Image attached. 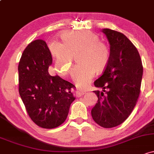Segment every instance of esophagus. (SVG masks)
I'll return each mask as SVG.
<instances>
[{
  "instance_id": "34e87169",
  "label": "esophagus",
  "mask_w": 154,
  "mask_h": 154,
  "mask_svg": "<svg viewBox=\"0 0 154 154\" xmlns=\"http://www.w3.org/2000/svg\"><path fill=\"white\" fill-rule=\"evenodd\" d=\"M86 93L85 91H81V90H77L76 91V95L78 97H81L82 95H84Z\"/></svg>"
}]
</instances>
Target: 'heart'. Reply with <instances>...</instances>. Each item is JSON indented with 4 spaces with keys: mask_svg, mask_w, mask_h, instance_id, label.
I'll list each match as a JSON object with an SVG mask.
<instances>
[{
    "mask_svg": "<svg viewBox=\"0 0 154 154\" xmlns=\"http://www.w3.org/2000/svg\"><path fill=\"white\" fill-rule=\"evenodd\" d=\"M62 42L54 41L49 45L55 59V70L62 75H67L72 64V56L76 55L79 62L71 72L76 87L85 89L97 71L103 70L109 58L106 45L98 40L92 31H66L61 34Z\"/></svg>",
    "mask_w": 154,
    "mask_h": 154,
    "instance_id": "heart-1",
    "label": "heart"
}]
</instances>
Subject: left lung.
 I'll use <instances>...</instances> for the list:
<instances>
[{
    "label": "left lung",
    "mask_w": 154,
    "mask_h": 154,
    "mask_svg": "<svg viewBox=\"0 0 154 154\" xmlns=\"http://www.w3.org/2000/svg\"><path fill=\"white\" fill-rule=\"evenodd\" d=\"M101 31L110 45V54L103 74L94 82L102 92L94 91L98 100L91 114L95 123L109 128L123 123L133 111L143 67L136 47L123 34L109 29Z\"/></svg>",
    "instance_id": "1"
}]
</instances>
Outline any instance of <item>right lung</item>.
<instances>
[{"label":"right lung","instance_id":"1","mask_svg":"<svg viewBox=\"0 0 154 154\" xmlns=\"http://www.w3.org/2000/svg\"><path fill=\"white\" fill-rule=\"evenodd\" d=\"M51 64L47 44L37 39L26 47L18 65L20 95L33 122L44 128L62 125L75 99L73 84L49 74Z\"/></svg>","mask_w":154,"mask_h":154}]
</instances>
